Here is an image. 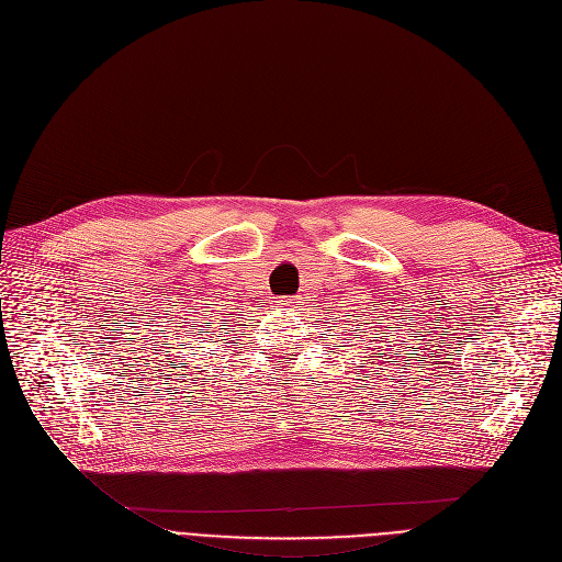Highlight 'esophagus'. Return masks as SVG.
Returning a JSON list of instances; mask_svg holds the SVG:
<instances>
[{
	"label": "esophagus",
	"instance_id": "34e87169",
	"mask_svg": "<svg viewBox=\"0 0 562 562\" xmlns=\"http://www.w3.org/2000/svg\"><path fill=\"white\" fill-rule=\"evenodd\" d=\"M299 303H301V299H299V296H286V299H282V303H280V305H284V307H289V310H291V307H296Z\"/></svg>",
	"mask_w": 562,
	"mask_h": 562
}]
</instances>
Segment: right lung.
Listing matches in <instances>:
<instances>
[{
	"label": "right lung",
	"instance_id": "1",
	"mask_svg": "<svg viewBox=\"0 0 562 562\" xmlns=\"http://www.w3.org/2000/svg\"><path fill=\"white\" fill-rule=\"evenodd\" d=\"M182 323H187V321H182ZM175 327L173 331L171 328ZM195 321H191V326H166L164 330H161V335H172L170 339H166V341H175V344H168L166 348V360H172V369H177V364H175V358H180V352H184V350H193V344L191 347L188 346L191 342V337H195ZM173 333L170 334L169 330ZM195 356V352H193Z\"/></svg>",
	"mask_w": 562,
	"mask_h": 562
}]
</instances>
